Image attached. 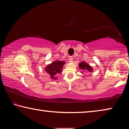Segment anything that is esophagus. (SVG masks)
Instances as JSON below:
<instances>
[{"instance_id":"34e87169","label":"esophagus","mask_w":129,"mask_h":129,"mask_svg":"<svg viewBox=\"0 0 129 129\" xmlns=\"http://www.w3.org/2000/svg\"><path fill=\"white\" fill-rule=\"evenodd\" d=\"M69 61L70 62H72L73 61V57L72 56H70L69 58Z\"/></svg>"}]
</instances>
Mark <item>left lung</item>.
<instances>
[{
	"mask_svg": "<svg viewBox=\"0 0 129 129\" xmlns=\"http://www.w3.org/2000/svg\"><path fill=\"white\" fill-rule=\"evenodd\" d=\"M79 68L81 69V70L83 71V72L88 73L93 72L92 67L91 65H89L88 63L84 62V61H83V62L79 63ZM81 73H83V72H81Z\"/></svg>",
	"mask_w": 129,
	"mask_h": 129,
	"instance_id": "left-lung-1",
	"label": "left lung"
}]
</instances>
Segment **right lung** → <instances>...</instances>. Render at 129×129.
<instances>
[{"label": "right lung", "instance_id": "1", "mask_svg": "<svg viewBox=\"0 0 129 129\" xmlns=\"http://www.w3.org/2000/svg\"><path fill=\"white\" fill-rule=\"evenodd\" d=\"M65 64L64 61H54L50 64L47 65L45 68V71L52 80L57 79V75L62 72L63 66Z\"/></svg>", "mask_w": 129, "mask_h": 129}]
</instances>
